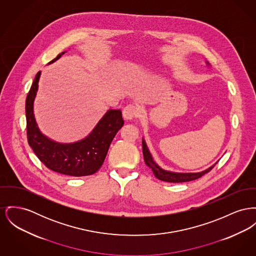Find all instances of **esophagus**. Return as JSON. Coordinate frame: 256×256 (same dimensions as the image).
<instances>
[{"label":"esophagus","mask_w":256,"mask_h":256,"mask_svg":"<svg viewBox=\"0 0 256 256\" xmlns=\"http://www.w3.org/2000/svg\"><path fill=\"white\" fill-rule=\"evenodd\" d=\"M139 114L138 108L134 104H128L122 110V116L126 120H132Z\"/></svg>","instance_id":"1"}]
</instances>
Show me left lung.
Masks as SVG:
<instances>
[{"mask_svg":"<svg viewBox=\"0 0 256 256\" xmlns=\"http://www.w3.org/2000/svg\"><path fill=\"white\" fill-rule=\"evenodd\" d=\"M208 64V62H207ZM142 150H143V156H144V160L145 164L150 167L152 171V173L154 174V176L160 180H164L168 182H190V180H196L200 177H202L204 174L208 173L212 169L214 166H210L208 169L202 171V172H197V173H177V172H170V171H166L164 169L160 168L158 166L152 156H150V152L148 150V147L146 145L145 140H142Z\"/></svg>","mask_w":256,"mask_h":256,"instance_id":"1","label":"left lung"}]
</instances>
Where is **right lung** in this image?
I'll use <instances>...</instances> for the list:
<instances>
[{
  "mask_svg": "<svg viewBox=\"0 0 256 256\" xmlns=\"http://www.w3.org/2000/svg\"><path fill=\"white\" fill-rule=\"evenodd\" d=\"M62 54L50 62L58 60ZM40 76V72L34 77L26 98L27 138L30 148L52 171L74 177L96 173L102 166L113 138L124 126L120 110H108L90 134L80 141L70 144L55 142L40 132L34 115V100Z\"/></svg>",
  "mask_w": 256,
  "mask_h": 256,
  "instance_id": "obj_1",
  "label": "right lung"
}]
</instances>
